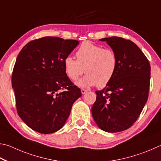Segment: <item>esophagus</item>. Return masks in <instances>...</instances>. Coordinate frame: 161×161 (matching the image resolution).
<instances>
[{
	"label": "esophagus",
	"mask_w": 161,
	"mask_h": 161,
	"mask_svg": "<svg viewBox=\"0 0 161 161\" xmlns=\"http://www.w3.org/2000/svg\"><path fill=\"white\" fill-rule=\"evenodd\" d=\"M87 92H88V91H87V90H85V89H81V93H82L83 95H84L85 93H86Z\"/></svg>",
	"instance_id": "obj_1"
}]
</instances>
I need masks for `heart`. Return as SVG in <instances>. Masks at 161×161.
<instances>
[{
	"label": "heart",
	"mask_w": 161,
	"mask_h": 161,
	"mask_svg": "<svg viewBox=\"0 0 161 161\" xmlns=\"http://www.w3.org/2000/svg\"><path fill=\"white\" fill-rule=\"evenodd\" d=\"M75 56L77 60L71 56H67L64 59V70L72 80H77L85 70L87 74L76 82V85L82 88L96 85L98 87L105 86L117 72L118 58L112 49H104L86 41L79 47Z\"/></svg>",
	"instance_id": "b5f03b06"
}]
</instances>
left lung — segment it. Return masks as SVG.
<instances>
[{
  "mask_svg": "<svg viewBox=\"0 0 161 161\" xmlns=\"http://www.w3.org/2000/svg\"><path fill=\"white\" fill-rule=\"evenodd\" d=\"M116 53L118 67L105 88L95 92L92 115L102 130L115 133L134 125L148 97L151 66L142 50L133 42L119 36L100 39Z\"/></svg>",
  "mask_w": 161,
  "mask_h": 161,
  "instance_id": "obj_1",
  "label": "left lung"
}]
</instances>
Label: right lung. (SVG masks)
Returning <instances> with one entry per match:
<instances>
[{"instance_id": "add662e5", "label": "right lung", "mask_w": 161, "mask_h": 161, "mask_svg": "<svg viewBox=\"0 0 161 161\" xmlns=\"http://www.w3.org/2000/svg\"><path fill=\"white\" fill-rule=\"evenodd\" d=\"M78 44L73 39L44 36L30 42L19 53L12 86L18 114L32 130L48 134L61 129L73 104L82 95L64 66Z\"/></svg>"}]
</instances>
